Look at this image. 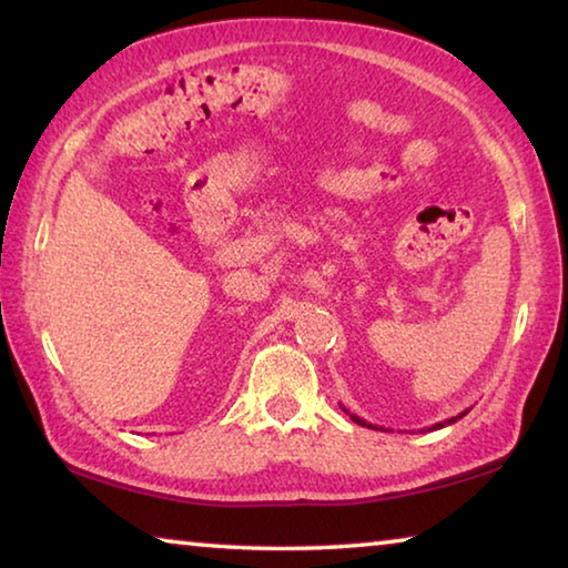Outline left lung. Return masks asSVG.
<instances>
[{"label":"left lung","instance_id":"1","mask_svg":"<svg viewBox=\"0 0 568 568\" xmlns=\"http://www.w3.org/2000/svg\"><path fill=\"white\" fill-rule=\"evenodd\" d=\"M345 413H348V416H351V420L353 423H358V426H368V428H373V430H378V426H373V423H368V420H363V418H358V416H355V413H351L348 408H345V406H341ZM460 416H466V410L464 413H458V416L456 418H448V420H444V423H436V426L434 428H428V430H436V428H444V426H450V423H456ZM383 430V428H381Z\"/></svg>","mask_w":568,"mask_h":568}]
</instances>
